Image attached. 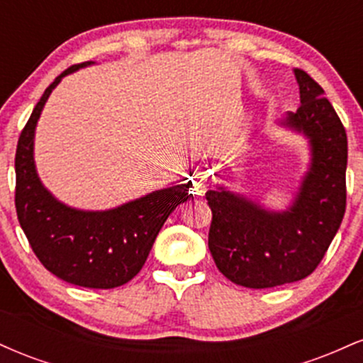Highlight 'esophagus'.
Masks as SVG:
<instances>
[{
	"instance_id": "obj_1",
	"label": "esophagus",
	"mask_w": 363,
	"mask_h": 363,
	"mask_svg": "<svg viewBox=\"0 0 363 363\" xmlns=\"http://www.w3.org/2000/svg\"><path fill=\"white\" fill-rule=\"evenodd\" d=\"M206 177H208V176H205V174H198V176H196L194 187H196V191H198L199 194H201V193H205V189H206V186H205V181H206Z\"/></svg>"
}]
</instances>
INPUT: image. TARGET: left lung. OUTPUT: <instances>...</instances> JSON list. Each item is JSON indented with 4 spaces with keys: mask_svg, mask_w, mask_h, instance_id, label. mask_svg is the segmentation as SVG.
<instances>
[{
    "mask_svg": "<svg viewBox=\"0 0 363 363\" xmlns=\"http://www.w3.org/2000/svg\"><path fill=\"white\" fill-rule=\"evenodd\" d=\"M301 107L281 126L303 133L311 167L285 211L218 186L208 191L211 225L208 247L223 277L247 289H272L303 280L318 268L347 208V131L318 82L295 69Z\"/></svg>",
    "mask_w": 363,
    "mask_h": 363,
    "instance_id": "1",
    "label": "left lung"
}]
</instances>
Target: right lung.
I'll return each instance as SVG.
<instances>
[{"instance_id":"obj_1","label":"right lung","mask_w":363,"mask_h":363,"mask_svg":"<svg viewBox=\"0 0 363 363\" xmlns=\"http://www.w3.org/2000/svg\"><path fill=\"white\" fill-rule=\"evenodd\" d=\"M73 65L54 80L32 111L16 145L15 208L22 230L44 268L85 289H116L140 273L162 225L189 198V184L155 191L106 211H83L57 201L43 186L34 164V135L44 104Z\"/></svg>"}]
</instances>
